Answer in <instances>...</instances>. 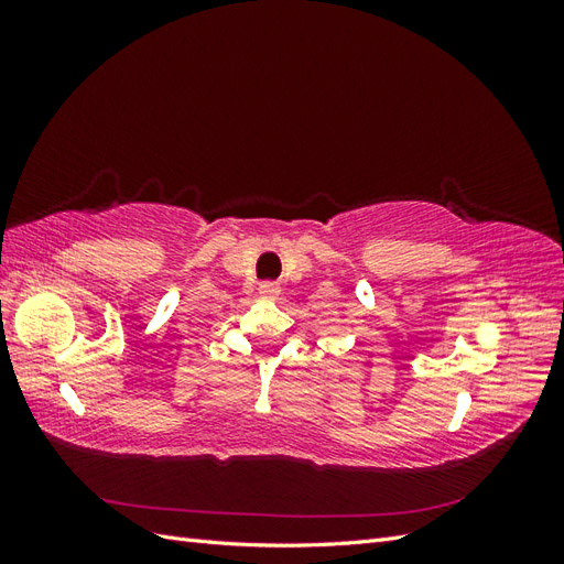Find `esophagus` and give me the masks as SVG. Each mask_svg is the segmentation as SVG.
I'll use <instances>...</instances> for the list:
<instances>
[{"mask_svg": "<svg viewBox=\"0 0 564 564\" xmlns=\"http://www.w3.org/2000/svg\"><path fill=\"white\" fill-rule=\"evenodd\" d=\"M259 294H261L263 299H268V301H275V299L280 296V284H275V282H263V284L259 286Z\"/></svg>", "mask_w": 564, "mask_h": 564, "instance_id": "34e87169", "label": "esophagus"}]
</instances>
